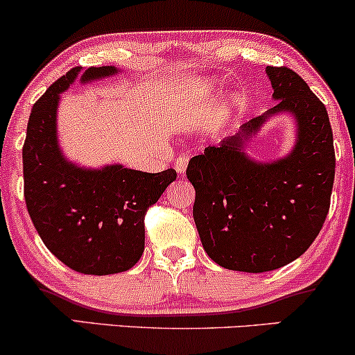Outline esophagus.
Instances as JSON below:
<instances>
[{"label": "esophagus", "mask_w": 355, "mask_h": 355, "mask_svg": "<svg viewBox=\"0 0 355 355\" xmlns=\"http://www.w3.org/2000/svg\"><path fill=\"white\" fill-rule=\"evenodd\" d=\"M187 165H189V157H185V155H180V157L175 160V170H177L178 173H185Z\"/></svg>", "instance_id": "obj_1"}]
</instances>
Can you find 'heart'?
<instances>
[{
  "instance_id": "1",
  "label": "heart",
  "mask_w": 355,
  "mask_h": 355,
  "mask_svg": "<svg viewBox=\"0 0 355 355\" xmlns=\"http://www.w3.org/2000/svg\"><path fill=\"white\" fill-rule=\"evenodd\" d=\"M200 92H202V89H193V95H195V96H202Z\"/></svg>"
}]
</instances>
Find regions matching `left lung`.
<instances>
[{
	"instance_id": "left-lung-1",
	"label": "left lung",
	"mask_w": 355,
	"mask_h": 355,
	"mask_svg": "<svg viewBox=\"0 0 355 355\" xmlns=\"http://www.w3.org/2000/svg\"><path fill=\"white\" fill-rule=\"evenodd\" d=\"M275 107L252 118L235 137L189 162L193 220L207 255L229 270L280 268L312 245L331 207L336 177L332 126L324 103L287 67H267ZM291 111L297 144L274 164H259L243 145L265 118Z\"/></svg>"
}]
</instances>
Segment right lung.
<instances>
[{
    "instance_id": "1",
    "label": "right lung",
    "mask_w": 355,
    "mask_h": 355,
    "mask_svg": "<svg viewBox=\"0 0 355 355\" xmlns=\"http://www.w3.org/2000/svg\"><path fill=\"white\" fill-rule=\"evenodd\" d=\"M80 70L56 80L31 108L23 145L24 202L43 243L64 266L88 275L118 274L140 260L146 210L177 172L146 173L121 165L85 170L64 160L56 141V108ZM115 73V67L88 68L81 81Z\"/></svg>"
}]
</instances>
